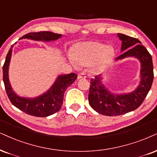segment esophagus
<instances>
[{
    "label": "esophagus",
    "instance_id": "obj_1",
    "mask_svg": "<svg viewBox=\"0 0 157 157\" xmlns=\"http://www.w3.org/2000/svg\"><path fill=\"white\" fill-rule=\"evenodd\" d=\"M86 78V75H85L84 73H81L78 74V79H84Z\"/></svg>",
    "mask_w": 157,
    "mask_h": 157
}]
</instances>
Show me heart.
<instances>
[{
  "mask_svg": "<svg viewBox=\"0 0 157 157\" xmlns=\"http://www.w3.org/2000/svg\"><path fill=\"white\" fill-rule=\"evenodd\" d=\"M114 55L113 47L102 42L89 40L78 44L73 50V55L69 59L73 65L87 66L92 65L94 68H100L111 60Z\"/></svg>",
  "mask_w": 157,
  "mask_h": 157,
  "instance_id": "b5f03b06",
  "label": "heart"
}]
</instances>
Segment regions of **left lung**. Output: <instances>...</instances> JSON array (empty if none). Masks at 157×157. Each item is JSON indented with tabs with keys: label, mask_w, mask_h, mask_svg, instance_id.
Returning a JSON list of instances; mask_svg holds the SVG:
<instances>
[{
	"label": "left lung",
	"mask_w": 157,
	"mask_h": 157,
	"mask_svg": "<svg viewBox=\"0 0 157 157\" xmlns=\"http://www.w3.org/2000/svg\"><path fill=\"white\" fill-rule=\"evenodd\" d=\"M117 36L121 40V52H125L116 58L115 62L127 57L138 59L140 63V81L132 92L117 94L102 84L101 75L91 79L88 97L90 105L98 113L108 117L122 115L137 109L148 94L154 80L152 57L148 50L137 38L121 33H118Z\"/></svg>",
	"instance_id": "obj_1"
}]
</instances>
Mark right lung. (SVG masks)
Returning a JSON list of instances; mask_svg holds the SVG:
<instances>
[{
	"label": "right lung",
	"mask_w": 157,
	"mask_h": 157,
	"mask_svg": "<svg viewBox=\"0 0 157 157\" xmlns=\"http://www.w3.org/2000/svg\"><path fill=\"white\" fill-rule=\"evenodd\" d=\"M62 37L61 34L52 32L41 31L38 33H29L21 37V39L33 40L36 41H52ZM17 42L14 44H16ZM13 44V45H14ZM13 45L11 46L8 52L4 65L3 66V79L7 95L11 103L29 115L37 117H46L55 113L61 108L63 105V96L66 89L71 86L75 79L77 75L74 73L66 75H59L49 90L40 95L35 98H25L17 94L13 90L9 78V64L12 55Z\"/></svg>",
	"instance_id": "add662e5"
}]
</instances>
